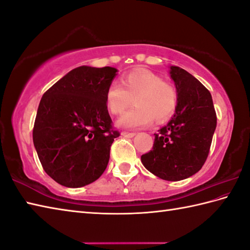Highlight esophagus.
I'll return each instance as SVG.
<instances>
[{"label": "esophagus", "mask_w": 250, "mask_h": 250, "mask_svg": "<svg viewBox=\"0 0 250 250\" xmlns=\"http://www.w3.org/2000/svg\"><path fill=\"white\" fill-rule=\"evenodd\" d=\"M121 135L125 136V138H133V136L135 135V133H134V132L124 131V132H121Z\"/></svg>", "instance_id": "esophagus-1"}]
</instances>
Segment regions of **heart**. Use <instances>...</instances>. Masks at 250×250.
Here are the masks:
<instances>
[{"mask_svg":"<svg viewBox=\"0 0 250 250\" xmlns=\"http://www.w3.org/2000/svg\"><path fill=\"white\" fill-rule=\"evenodd\" d=\"M133 100L134 107L117 121L122 129H138L167 120L173 114L178 93L172 84L164 81L157 73L139 69L121 78V85L112 83L106 90V106L112 115H120Z\"/></svg>","mask_w":250,"mask_h":250,"instance_id":"obj_1","label":"heart"}]
</instances>
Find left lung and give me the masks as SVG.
Listing matches in <instances>:
<instances>
[{"label": "left lung", "mask_w": 250, "mask_h": 250, "mask_svg": "<svg viewBox=\"0 0 250 250\" xmlns=\"http://www.w3.org/2000/svg\"><path fill=\"white\" fill-rule=\"evenodd\" d=\"M170 77L178 93L175 114L155 133L153 149L141 160L149 172L163 180L192 177L206 161L217 126V115L210 92L196 78L177 66Z\"/></svg>", "instance_id": "1"}]
</instances>
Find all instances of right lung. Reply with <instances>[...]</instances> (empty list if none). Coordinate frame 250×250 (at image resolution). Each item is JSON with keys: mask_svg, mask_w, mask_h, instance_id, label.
<instances>
[{"mask_svg": "<svg viewBox=\"0 0 250 250\" xmlns=\"http://www.w3.org/2000/svg\"><path fill=\"white\" fill-rule=\"evenodd\" d=\"M117 71L78 67L42 96L33 144L44 171L63 187H85L108 165L110 146L120 133L112 129L105 95Z\"/></svg>", "mask_w": 250, "mask_h": 250, "instance_id": "right-lung-1", "label": "right lung"}]
</instances>
